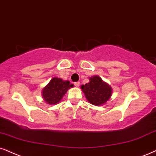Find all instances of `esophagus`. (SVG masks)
Segmentation results:
<instances>
[{
    "instance_id": "obj_1",
    "label": "esophagus",
    "mask_w": 156,
    "mask_h": 156,
    "mask_svg": "<svg viewBox=\"0 0 156 156\" xmlns=\"http://www.w3.org/2000/svg\"><path fill=\"white\" fill-rule=\"evenodd\" d=\"M74 85L76 86V87H78V86H80V82H76L74 83Z\"/></svg>"
}]
</instances>
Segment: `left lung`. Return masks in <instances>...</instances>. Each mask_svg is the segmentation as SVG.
Returning a JSON list of instances; mask_svg holds the SVG:
<instances>
[{
	"label": "left lung",
	"mask_w": 156,
	"mask_h": 156,
	"mask_svg": "<svg viewBox=\"0 0 156 156\" xmlns=\"http://www.w3.org/2000/svg\"><path fill=\"white\" fill-rule=\"evenodd\" d=\"M81 88L87 101L95 106H101L109 99L112 88L98 76L89 78V83L82 85Z\"/></svg>",
	"instance_id": "obj_1"
}]
</instances>
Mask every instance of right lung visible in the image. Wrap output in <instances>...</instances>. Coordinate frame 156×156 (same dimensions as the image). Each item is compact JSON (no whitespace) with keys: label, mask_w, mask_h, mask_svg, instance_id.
<instances>
[{"label":"right lung","mask_w":156,"mask_h":156,"mask_svg":"<svg viewBox=\"0 0 156 156\" xmlns=\"http://www.w3.org/2000/svg\"><path fill=\"white\" fill-rule=\"evenodd\" d=\"M73 86L68 80H62L61 78H52L48 84L43 88L42 98L47 104H57L61 101L69 88Z\"/></svg>","instance_id":"1"}]
</instances>
